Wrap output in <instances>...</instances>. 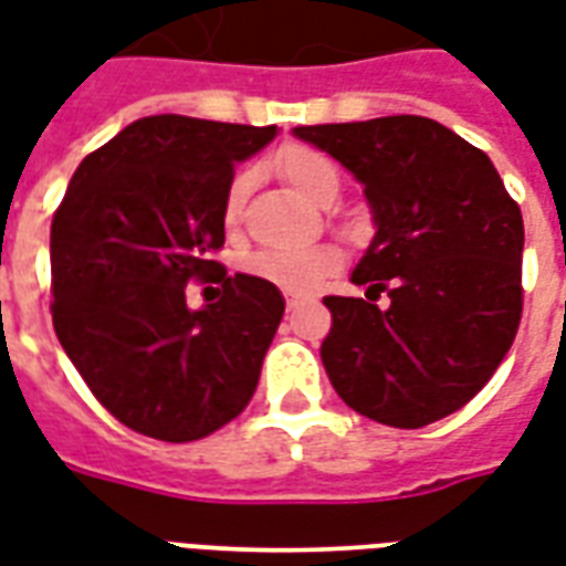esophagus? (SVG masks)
I'll list each match as a JSON object with an SVG mask.
<instances>
[{
  "label": "esophagus",
  "mask_w": 566,
  "mask_h": 566,
  "mask_svg": "<svg viewBox=\"0 0 566 566\" xmlns=\"http://www.w3.org/2000/svg\"><path fill=\"white\" fill-rule=\"evenodd\" d=\"M300 303H306V296H303V294H287V308L300 306Z\"/></svg>",
  "instance_id": "1"
}]
</instances>
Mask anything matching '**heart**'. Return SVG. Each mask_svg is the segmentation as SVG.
Wrapping results in <instances>:
<instances>
[{
	"instance_id": "obj_1",
	"label": "heart",
	"mask_w": 566,
	"mask_h": 566,
	"mask_svg": "<svg viewBox=\"0 0 566 566\" xmlns=\"http://www.w3.org/2000/svg\"><path fill=\"white\" fill-rule=\"evenodd\" d=\"M275 169L284 181L296 187L300 193L312 202L327 206L339 193V169L333 160L321 150L308 148V145H287V148L275 157ZM248 187H251V175L239 172L230 178V185L223 190L221 202V221L227 230H235L245 211ZM339 266V251L331 245L315 248H291V251H258L242 263L248 275H254L260 282L275 284L279 291H291V294H306L312 287H318L327 275H333Z\"/></svg>"
}]
</instances>
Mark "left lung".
<instances>
[{
  "mask_svg": "<svg viewBox=\"0 0 566 566\" xmlns=\"http://www.w3.org/2000/svg\"><path fill=\"white\" fill-rule=\"evenodd\" d=\"M294 133L355 172L379 223L352 275L367 296H324L333 324L321 360L331 385L355 412L388 427L416 430L458 412L518 333V202L485 150L430 117Z\"/></svg>",
  "mask_w": 566,
  "mask_h": 566,
  "instance_id": "1",
  "label": "left lung"
}]
</instances>
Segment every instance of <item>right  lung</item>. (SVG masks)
<instances>
[{
	"label": "right lung",
	"instance_id": "right-lung-1",
	"mask_svg": "<svg viewBox=\"0 0 566 566\" xmlns=\"http://www.w3.org/2000/svg\"><path fill=\"white\" fill-rule=\"evenodd\" d=\"M275 136L185 115L142 117L84 157L51 223V318L93 397L142 437L193 442L258 388L284 300L227 275L221 202L235 163ZM218 283L190 313L186 284Z\"/></svg>",
	"mask_w": 566,
	"mask_h": 566
}]
</instances>
